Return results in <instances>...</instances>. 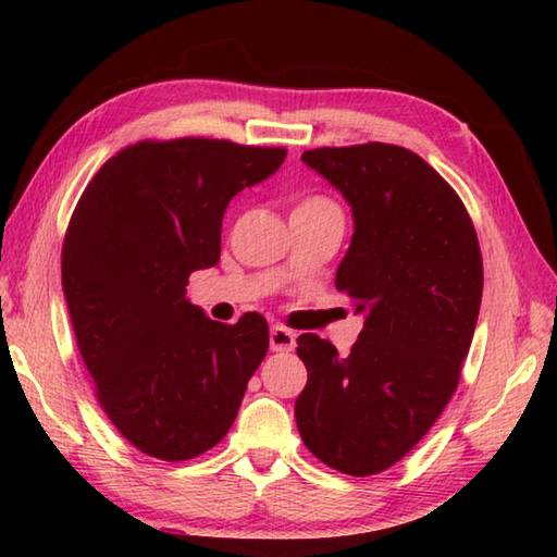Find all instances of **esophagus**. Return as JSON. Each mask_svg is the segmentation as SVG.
<instances>
[{
  "label": "esophagus",
  "instance_id": "34e87169",
  "mask_svg": "<svg viewBox=\"0 0 557 557\" xmlns=\"http://www.w3.org/2000/svg\"><path fill=\"white\" fill-rule=\"evenodd\" d=\"M297 347V335L292 330L282 327V325H272L270 327V349L272 351H292Z\"/></svg>",
  "mask_w": 557,
  "mask_h": 557
}]
</instances>
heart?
<instances>
[{
  "label": "heart",
  "mask_w": 557,
  "mask_h": 557,
  "mask_svg": "<svg viewBox=\"0 0 557 557\" xmlns=\"http://www.w3.org/2000/svg\"><path fill=\"white\" fill-rule=\"evenodd\" d=\"M294 212H299V215H339V208L330 198L311 196L301 200V203L294 208Z\"/></svg>",
  "instance_id": "heart-1"
}]
</instances>
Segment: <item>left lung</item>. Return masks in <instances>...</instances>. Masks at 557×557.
Masks as SVG:
<instances>
[{
	"mask_svg": "<svg viewBox=\"0 0 557 557\" xmlns=\"http://www.w3.org/2000/svg\"><path fill=\"white\" fill-rule=\"evenodd\" d=\"M351 208L335 287L363 315L347 357L306 333L294 405L304 445L349 476L393 467L453 397L483 292L479 239L459 196L417 152L387 144L306 150Z\"/></svg>",
	"mask_w": 557,
	"mask_h": 557,
	"instance_id": "obj_1",
	"label": "left lung"
}]
</instances>
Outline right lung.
<instances>
[{
    "label": "right lung",
    "instance_id": "add662e5",
    "mask_svg": "<svg viewBox=\"0 0 557 557\" xmlns=\"http://www.w3.org/2000/svg\"><path fill=\"white\" fill-rule=\"evenodd\" d=\"M285 158L230 140H144L102 164L71 215L62 287L81 357L104 413L140 453L191 459L232 429L268 323L210 321L186 285L220 260L230 200Z\"/></svg>",
    "mask_w": 557,
    "mask_h": 557
}]
</instances>
